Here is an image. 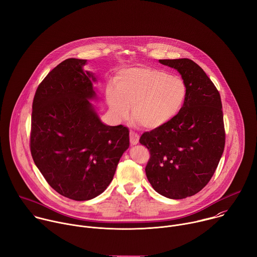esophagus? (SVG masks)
Masks as SVG:
<instances>
[{
	"mask_svg": "<svg viewBox=\"0 0 257 257\" xmlns=\"http://www.w3.org/2000/svg\"><path fill=\"white\" fill-rule=\"evenodd\" d=\"M139 140H140V136L137 133L131 131L130 132V142H131V144L132 145H137L139 143Z\"/></svg>",
	"mask_w": 257,
	"mask_h": 257,
	"instance_id": "1",
	"label": "esophagus"
}]
</instances>
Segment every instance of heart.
<instances>
[{
	"mask_svg": "<svg viewBox=\"0 0 257 257\" xmlns=\"http://www.w3.org/2000/svg\"><path fill=\"white\" fill-rule=\"evenodd\" d=\"M187 89L179 77L147 68L126 69L118 73L115 90L107 91V102L112 113L120 119L128 115L149 130L161 127L181 110Z\"/></svg>",
	"mask_w": 257,
	"mask_h": 257,
	"instance_id": "obj_1",
	"label": "heart"
}]
</instances>
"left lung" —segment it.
I'll return each instance as SVG.
<instances>
[{
	"label": "left lung",
	"instance_id": "obj_1",
	"mask_svg": "<svg viewBox=\"0 0 257 257\" xmlns=\"http://www.w3.org/2000/svg\"><path fill=\"white\" fill-rule=\"evenodd\" d=\"M159 62L180 73L186 99L172 120L144 133L140 143L150 152L145 171L153 188L181 199L200 191L218 167L226 140L222 101L214 83L193 61Z\"/></svg>",
	"mask_w": 257,
	"mask_h": 257
}]
</instances>
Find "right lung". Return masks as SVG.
I'll list each match as a JSON object with an SVG mask.
<instances>
[{
    "label": "right lung",
    "instance_id": "1",
    "mask_svg": "<svg viewBox=\"0 0 257 257\" xmlns=\"http://www.w3.org/2000/svg\"><path fill=\"white\" fill-rule=\"evenodd\" d=\"M86 60L68 59L38 85L32 103L30 151L46 182L74 200H88L111 182L130 146L122 124L102 123L88 99L96 96Z\"/></svg>",
    "mask_w": 257,
    "mask_h": 257
}]
</instances>
